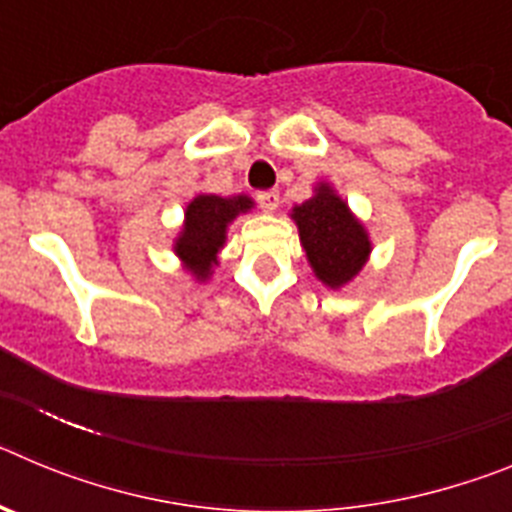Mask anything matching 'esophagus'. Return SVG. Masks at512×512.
<instances>
[{"mask_svg":"<svg viewBox=\"0 0 512 512\" xmlns=\"http://www.w3.org/2000/svg\"><path fill=\"white\" fill-rule=\"evenodd\" d=\"M256 202L261 205V210L274 212L279 207V192L277 189H266V192H259L256 194Z\"/></svg>","mask_w":512,"mask_h":512,"instance_id":"obj_1","label":"esophagus"}]
</instances>
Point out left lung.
Returning a JSON list of instances; mask_svg holds the SVG:
<instances>
[{"label": "left lung", "instance_id": "1", "mask_svg": "<svg viewBox=\"0 0 512 512\" xmlns=\"http://www.w3.org/2000/svg\"><path fill=\"white\" fill-rule=\"evenodd\" d=\"M300 241L307 251L312 269L328 287L351 282L372 251L364 228L346 202L330 187H320L312 200L295 207Z\"/></svg>", "mask_w": 512, "mask_h": 512}]
</instances>
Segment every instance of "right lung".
I'll return each mask as SVG.
<instances>
[{"label":"right lung","instance_id":"right-lung-1","mask_svg":"<svg viewBox=\"0 0 512 512\" xmlns=\"http://www.w3.org/2000/svg\"><path fill=\"white\" fill-rule=\"evenodd\" d=\"M248 197L223 200L217 194H200L187 207V223L176 241L174 251L189 264L197 279H205L215 264V253L225 243V228L238 212L251 210Z\"/></svg>","mask_w":512,"mask_h":512}]
</instances>
